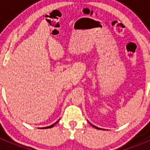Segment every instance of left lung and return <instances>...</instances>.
I'll use <instances>...</instances> for the list:
<instances>
[{
	"label": "left lung",
	"instance_id": "obj_1",
	"mask_svg": "<svg viewBox=\"0 0 150 150\" xmlns=\"http://www.w3.org/2000/svg\"><path fill=\"white\" fill-rule=\"evenodd\" d=\"M92 126L94 127V128H97V129H100V128H98V127H96V126H95V125H92Z\"/></svg>",
	"mask_w": 150,
	"mask_h": 150
}]
</instances>
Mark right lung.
<instances>
[{
	"mask_svg": "<svg viewBox=\"0 0 150 150\" xmlns=\"http://www.w3.org/2000/svg\"><path fill=\"white\" fill-rule=\"evenodd\" d=\"M59 122V121H57L56 122L54 123V124H53V125H50V126H48V127H44V128H52V127H53L54 125H55L56 124L57 122Z\"/></svg>",
	"mask_w": 150,
	"mask_h": 150,
	"instance_id": "obj_1",
	"label": "right lung"
}]
</instances>
